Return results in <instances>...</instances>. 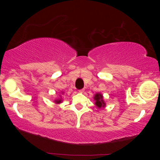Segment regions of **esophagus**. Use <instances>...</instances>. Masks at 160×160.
I'll return each mask as SVG.
<instances>
[{
	"label": "esophagus",
	"instance_id": "1",
	"mask_svg": "<svg viewBox=\"0 0 160 160\" xmlns=\"http://www.w3.org/2000/svg\"><path fill=\"white\" fill-rule=\"evenodd\" d=\"M84 90H84V89H82V90H79V92L82 93V92H83Z\"/></svg>",
	"mask_w": 160,
	"mask_h": 160
}]
</instances>
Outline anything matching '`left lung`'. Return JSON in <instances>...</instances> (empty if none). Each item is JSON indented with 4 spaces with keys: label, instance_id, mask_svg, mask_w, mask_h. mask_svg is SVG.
I'll use <instances>...</instances> for the list:
<instances>
[{
    "label": "left lung",
    "instance_id": "left-lung-1",
    "mask_svg": "<svg viewBox=\"0 0 160 160\" xmlns=\"http://www.w3.org/2000/svg\"><path fill=\"white\" fill-rule=\"evenodd\" d=\"M94 99L95 100V105L99 109L105 107L106 104H105V102H104V99H103L102 94L100 93H97L94 97Z\"/></svg>",
    "mask_w": 160,
    "mask_h": 160
}]
</instances>
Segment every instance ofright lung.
<instances>
[{
    "label": "right lung",
    "mask_w": 160,
    "mask_h": 160,
    "mask_svg": "<svg viewBox=\"0 0 160 160\" xmlns=\"http://www.w3.org/2000/svg\"><path fill=\"white\" fill-rule=\"evenodd\" d=\"M61 102H62V100H61V99H56L55 100V103H56V104H60V103H61Z\"/></svg>",
    "instance_id": "right-lung-1"
}]
</instances>
